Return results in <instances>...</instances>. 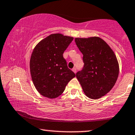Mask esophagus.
Here are the masks:
<instances>
[{
	"label": "esophagus",
	"mask_w": 135,
	"mask_h": 135,
	"mask_svg": "<svg viewBox=\"0 0 135 135\" xmlns=\"http://www.w3.org/2000/svg\"><path fill=\"white\" fill-rule=\"evenodd\" d=\"M72 71H73V72H74V73H76V71H77V70H76V68H73V69H72Z\"/></svg>",
	"instance_id": "obj_1"
}]
</instances>
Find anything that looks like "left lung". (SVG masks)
I'll use <instances>...</instances> for the list:
<instances>
[{"label":"left lung","instance_id":"1","mask_svg":"<svg viewBox=\"0 0 135 135\" xmlns=\"http://www.w3.org/2000/svg\"><path fill=\"white\" fill-rule=\"evenodd\" d=\"M83 55L84 68L76 73L87 97L98 99L110 92L116 83L119 65L114 52L102 38H76Z\"/></svg>","mask_w":135,"mask_h":135}]
</instances>
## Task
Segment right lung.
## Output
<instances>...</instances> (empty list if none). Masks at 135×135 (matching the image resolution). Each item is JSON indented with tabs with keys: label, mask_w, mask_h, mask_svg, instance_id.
I'll return each mask as SVG.
<instances>
[{
	"label": "right lung",
	"mask_w": 135,
	"mask_h": 135,
	"mask_svg": "<svg viewBox=\"0 0 135 135\" xmlns=\"http://www.w3.org/2000/svg\"><path fill=\"white\" fill-rule=\"evenodd\" d=\"M73 38L60 33L51 34L40 41L33 51L30 61L31 79L36 90L44 97H59L76 76L63 57Z\"/></svg>",
	"instance_id": "1"
}]
</instances>
